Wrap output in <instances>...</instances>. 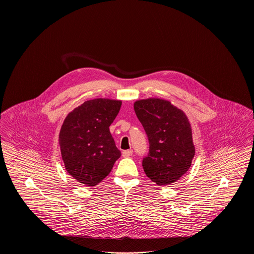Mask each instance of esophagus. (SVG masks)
Listing matches in <instances>:
<instances>
[{
  "instance_id": "1",
  "label": "esophagus",
  "mask_w": 254,
  "mask_h": 254,
  "mask_svg": "<svg viewBox=\"0 0 254 254\" xmlns=\"http://www.w3.org/2000/svg\"><path fill=\"white\" fill-rule=\"evenodd\" d=\"M133 154L132 149H127V150H124L123 151V156L124 157H129Z\"/></svg>"
}]
</instances>
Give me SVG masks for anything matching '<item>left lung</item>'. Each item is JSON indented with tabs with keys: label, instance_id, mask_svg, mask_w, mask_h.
<instances>
[{
	"label": "left lung",
	"instance_id": "left-lung-1",
	"mask_svg": "<svg viewBox=\"0 0 254 254\" xmlns=\"http://www.w3.org/2000/svg\"><path fill=\"white\" fill-rule=\"evenodd\" d=\"M134 110L149 143L142 163L146 176L159 186L179 180L195 154L187 116L169 101L154 98L135 102Z\"/></svg>",
	"mask_w": 254,
	"mask_h": 254
}]
</instances>
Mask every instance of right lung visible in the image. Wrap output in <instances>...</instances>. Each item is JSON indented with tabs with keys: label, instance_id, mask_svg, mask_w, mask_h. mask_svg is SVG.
I'll return each mask as SVG.
<instances>
[{
	"label": "right lung",
	"instance_id": "obj_1",
	"mask_svg": "<svg viewBox=\"0 0 254 254\" xmlns=\"http://www.w3.org/2000/svg\"><path fill=\"white\" fill-rule=\"evenodd\" d=\"M121 106V101L89 100L63 123L59 135L62 158L66 171L79 183L98 185L121 156L109 131Z\"/></svg>",
	"mask_w": 254,
	"mask_h": 254
}]
</instances>
